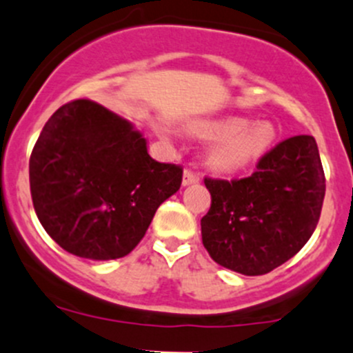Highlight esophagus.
<instances>
[{
	"label": "esophagus",
	"instance_id": "34e87169",
	"mask_svg": "<svg viewBox=\"0 0 353 353\" xmlns=\"http://www.w3.org/2000/svg\"><path fill=\"white\" fill-rule=\"evenodd\" d=\"M199 183V174L196 170H192L191 167H186L183 174V184L184 186H189V184Z\"/></svg>",
	"mask_w": 353,
	"mask_h": 353
}]
</instances>
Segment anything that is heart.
Instances as JSON below:
<instances>
[{
  "label": "heart",
  "mask_w": 353,
  "mask_h": 353,
  "mask_svg": "<svg viewBox=\"0 0 353 353\" xmlns=\"http://www.w3.org/2000/svg\"><path fill=\"white\" fill-rule=\"evenodd\" d=\"M162 133L169 130L161 127ZM192 132L206 139H218L210 152V162L220 170H239L254 162L274 142V128L269 123L248 125L243 118L198 121Z\"/></svg>",
  "instance_id": "1"
}]
</instances>
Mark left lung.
Segmentation results:
<instances>
[{"instance_id": "obj_1", "label": "left lung", "mask_w": 353, "mask_h": 353, "mask_svg": "<svg viewBox=\"0 0 353 353\" xmlns=\"http://www.w3.org/2000/svg\"><path fill=\"white\" fill-rule=\"evenodd\" d=\"M210 211L201 218L203 245L216 264L262 276L294 257L316 228L325 172L311 135L285 139L242 179L205 177Z\"/></svg>"}]
</instances>
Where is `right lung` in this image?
<instances>
[{
    "label": "right lung",
    "instance_id": "1",
    "mask_svg": "<svg viewBox=\"0 0 353 353\" xmlns=\"http://www.w3.org/2000/svg\"><path fill=\"white\" fill-rule=\"evenodd\" d=\"M181 183L183 167L154 161L142 133L91 99L55 111L30 155L40 223L65 252L91 261L128 255Z\"/></svg>",
    "mask_w": 353,
    "mask_h": 353
}]
</instances>
